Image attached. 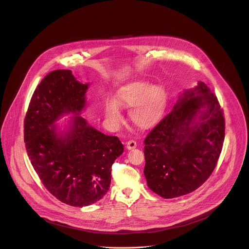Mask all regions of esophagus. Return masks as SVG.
I'll return each mask as SVG.
<instances>
[{"instance_id": "obj_1", "label": "esophagus", "mask_w": 249, "mask_h": 249, "mask_svg": "<svg viewBox=\"0 0 249 249\" xmlns=\"http://www.w3.org/2000/svg\"><path fill=\"white\" fill-rule=\"evenodd\" d=\"M125 145H126L127 149H133L137 146V142H135L134 140H129L128 142H125Z\"/></svg>"}]
</instances>
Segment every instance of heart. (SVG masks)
Returning <instances> with one entry per match:
<instances>
[{
  "instance_id": "1",
  "label": "heart",
  "mask_w": 249,
  "mask_h": 249,
  "mask_svg": "<svg viewBox=\"0 0 249 249\" xmlns=\"http://www.w3.org/2000/svg\"><path fill=\"white\" fill-rule=\"evenodd\" d=\"M118 106L131 107L129 118L140 127H150L164 116L167 106V93L161 86H150L146 82H134L122 87L116 94L115 103L107 102L105 113L107 121L118 125L123 115Z\"/></svg>"
}]
</instances>
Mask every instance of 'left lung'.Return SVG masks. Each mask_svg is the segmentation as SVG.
<instances>
[{
  "label": "left lung",
  "mask_w": 249,
  "mask_h": 249,
  "mask_svg": "<svg viewBox=\"0 0 249 249\" xmlns=\"http://www.w3.org/2000/svg\"><path fill=\"white\" fill-rule=\"evenodd\" d=\"M225 135L223 110L207 85L185 91L173 110L147 134L143 174L164 198L190 194L212 175Z\"/></svg>",
  "instance_id": "8db88e82"
}]
</instances>
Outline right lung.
Segmentation results:
<instances>
[{
    "label": "right lung",
    "instance_id": "1",
    "mask_svg": "<svg viewBox=\"0 0 249 249\" xmlns=\"http://www.w3.org/2000/svg\"><path fill=\"white\" fill-rule=\"evenodd\" d=\"M88 85L70 70L49 72L36 87L24 121V141L36 174L53 196L74 207L105 196L111 167L124 152L118 137L98 131L82 117L74 116L67 132L53 126L63 114H80Z\"/></svg>",
    "mask_w": 249,
    "mask_h": 249
}]
</instances>
